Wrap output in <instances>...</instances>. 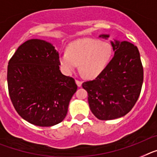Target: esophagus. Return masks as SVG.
Segmentation results:
<instances>
[{
	"label": "esophagus",
	"instance_id": "1",
	"mask_svg": "<svg viewBox=\"0 0 157 157\" xmlns=\"http://www.w3.org/2000/svg\"><path fill=\"white\" fill-rule=\"evenodd\" d=\"M76 83H77V86L78 87H81V85H82V82L79 80H76Z\"/></svg>",
	"mask_w": 157,
	"mask_h": 157
}]
</instances>
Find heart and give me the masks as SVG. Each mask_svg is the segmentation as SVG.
<instances>
[{
    "instance_id": "b5f03b06",
    "label": "heart",
    "mask_w": 157,
    "mask_h": 157,
    "mask_svg": "<svg viewBox=\"0 0 157 157\" xmlns=\"http://www.w3.org/2000/svg\"><path fill=\"white\" fill-rule=\"evenodd\" d=\"M112 56V47L107 41L81 39L68 46L67 52L59 55V63L66 74L73 73L78 66L87 78H95L107 67Z\"/></svg>"
}]
</instances>
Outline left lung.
Returning <instances> with one entry per match:
<instances>
[{"mask_svg":"<svg viewBox=\"0 0 157 157\" xmlns=\"http://www.w3.org/2000/svg\"><path fill=\"white\" fill-rule=\"evenodd\" d=\"M99 37L108 38V35ZM114 55L104 70L82 87L88 94L92 114L100 120L121 118L131 111L141 93L143 66L137 46L123 41L111 42Z\"/></svg>","mask_w":157,"mask_h":157,"instance_id":"1","label":"left lung"}]
</instances>
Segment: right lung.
Here are the masks:
<instances>
[{"instance_id": "add662e5", "label": "right lung", "mask_w": 157, "mask_h": 157, "mask_svg": "<svg viewBox=\"0 0 157 157\" xmlns=\"http://www.w3.org/2000/svg\"><path fill=\"white\" fill-rule=\"evenodd\" d=\"M59 54L53 45L30 39L9 60L8 88L11 101L24 120L39 126H52L65 118L77 89L73 77L59 69Z\"/></svg>"}]
</instances>
